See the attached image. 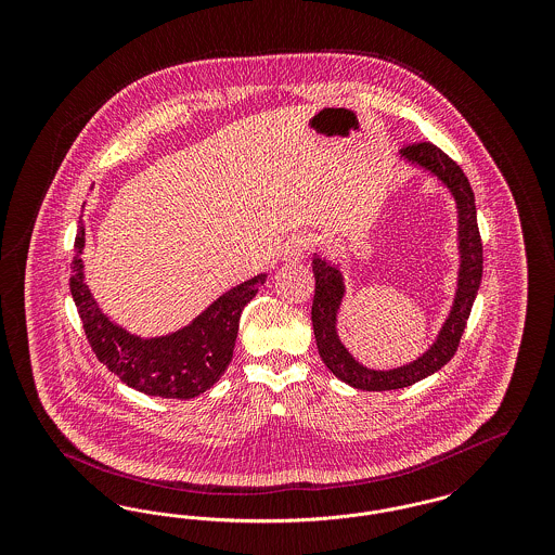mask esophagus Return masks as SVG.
<instances>
[{"label": "esophagus", "mask_w": 555, "mask_h": 555, "mask_svg": "<svg viewBox=\"0 0 555 555\" xmlns=\"http://www.w3.org/2000/svg\"><path fill=\"white\" fill-rule=\"evenodd\" d=\"M310 245H312V241L306 235H293L283 247V258L289 262H299V260H304Z\"/></svg>", "instance_id": "esophagus-1"}]
</instances>
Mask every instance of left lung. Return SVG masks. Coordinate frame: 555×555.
Here are the masks:
<instances>
[{
	"label": "left lung",
	"instance_id": "8db88e82",
	"mask_svg": "<svg viewBox=\"0 0 555 555\" xmlns=\"http://www.w3.org/2000/svg\"><path fill=\"white\" fill-rule=\"evenodd\" d=\"M399 158L437 177V181L448 189L455 202L460 254L457 287L451 310L435 344L430 345L423 356L397 369H369L349 353V349L341 344L337 333V317L345 297L344 272L337 266L322 260L320 256H314L312 270L317 279V291L312 304V324L318 353L326 369L337 378H341L349 387L362 391L403 389L443 369L460 345L482 279V243L476 224L475 193L462 168L433 143L408 145L399 152Z\"/></svg>",
	"mask_w": 555,
	"mask_h": 555
}]
</instances>
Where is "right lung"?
I'll return each instance as SVG.
<instances>
[{"instance_id": "1", "label": "right lung", "mask_w": 555, "mask_h": 555, "mask_svg": "<svg viewBox=\"0 0 555 555\" xmlns=\"http://www.w3.org/2000/svg\"><path fill=\"white\" fill-rule=\"evenodd\" d=\"M70 293L77 304L87 341L98 360L122 383L145 396L191 399L208 391L233 360L238 318L256 297L268 274H258L222 293L183 328L143 339L114 324L102 312L85 283V227L79 220Z\"/></svg>"}]
</instances>
